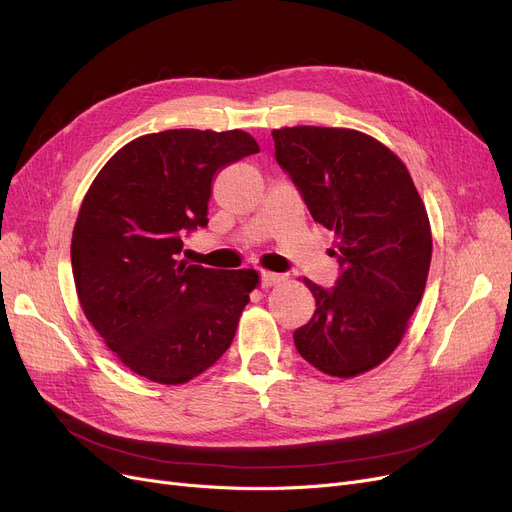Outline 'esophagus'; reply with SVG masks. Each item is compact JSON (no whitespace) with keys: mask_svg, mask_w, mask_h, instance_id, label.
I'll return each mask as SVG.
<instances>
[{"mask_svg":"<svg viewBox=\"0 0 512 512\" xmlns=\"http://www.w3.org/2000/svg\"><path fill=\"white\" fill-rule=\"evenodd\" d=\"M281 281H283V275H277V273H271V271H262L260 273V287L262 289H269V287H273V285H277Z\"/></svg>","mask_w":512,"mask_h":512,"instance_id":"esophagus-1","label":"esophagus"}]
</instances>
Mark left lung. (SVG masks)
Returning <instances> with one entry per match:
<instances>
[{
  "mask_svg": "<svg viewBox=\"0 0 512 512\" xmlns=\"http://www.w3.org/2000/svg\"><path fill=\"white\" fill-rule=\"evenodd\" d=\"M273 139L312 218L335 233L342 271L329 289L304 277L316 310L294 344L331 377L367 373L398 348L423 298L433 246L425 204L404 162L360 131L285 127Z\"/></svg>",
  "mask_w": 512,
  "mask_h": 512,
  "instance_id": "8db88e82",
  "label": "left lung"
}]
</instances>
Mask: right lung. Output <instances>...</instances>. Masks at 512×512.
Returning a JSON list of instances; mask_svg holds the SVG:
<instances>
[{"label":"right lung","instance_id":"obj_1","mask_svg":"<svg viewBox=\"0 0 512 512\" xmlns=\"http://www.w3.org/2000/svg\"><path fill=\"white\" fill-rule=\"evenodd\" d=\"M258 152L239 129H170L133 139L93 179L72 231V275L87 321L133 373L187 383L231 346L258 273L179 256L183 237L208 225L218 170Z\"/></svg>","mask_w":512,"mask_h":512}]
</instances>
